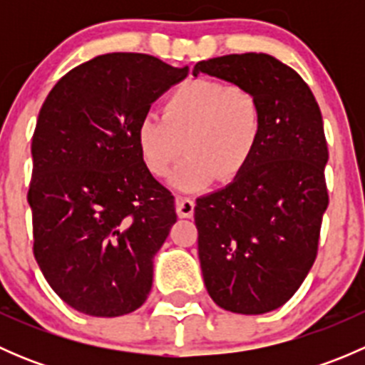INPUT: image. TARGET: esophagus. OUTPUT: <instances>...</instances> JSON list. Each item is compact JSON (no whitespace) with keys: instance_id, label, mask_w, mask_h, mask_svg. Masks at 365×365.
Masks as SVG:
<instances>
[{"instance_id":"esophagus-1","label":"esophagus","mask_w":365,"mask_h":365,"mask_svg":"<svg viewBox=\"0 0 365 365\" xmlns=\"http://www.w3.org/2000/svg\"><path fill=\"white\" fill-rule=\"evenodd\" d=\"M194 206H196V201L192 197H178L176 200V213L182 219H189L194 215Z\"/></svg>"}]
</instances>
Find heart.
Returning a JSON list of instances; mask_svg holds the SVG:
<instances>
[{
  "label": "heart",
  "instance_id": "obj_1",
  "mask_svg": "<svg viewBox=\"0 0 365 365\" xmlns=\"http://www.w3.org/2000/svg\"><path fill=\"white\" fill-rule=\"evenodd\" d=\"M263 132L259 98L242 84L194 79L164 101L162 114L148 113L135 130L143 164L165 178L183 155L189 159L175 176L182 190H200L215 176L227 182L247 168Z\"/></svg>",
  "mask_w": 365,
  "mask_h": 365
}]
</instances>
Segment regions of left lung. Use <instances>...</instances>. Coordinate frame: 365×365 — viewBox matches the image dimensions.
<instances>
[{"instance_id":"8db88e82","label":"left lung","mask_w":365,"mask_h":365,"mask_svg":"<svg viewBox=\"0 0 365 365\" xmlns=\"http://www.w3.org/2000/svg\"><path fill=\"white\" fill-rule=\"evenodd\" d=\"M200 72L247 86L263 111L247 168L194 208L208 295L226 311L263 314L295 295L318 254L329 206L322 111L307 83L270 54L203 60Z\"/></svg>"}]
</instances>
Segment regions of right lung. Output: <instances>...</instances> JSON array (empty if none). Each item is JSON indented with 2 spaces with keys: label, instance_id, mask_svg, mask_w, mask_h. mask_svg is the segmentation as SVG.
Returning a JSON list of instances; mask_svg holds the SVG:
<instances>
[{
  "label": "right lung",
  "instance_id": "add662e5",
  "mask_svg": "<svg viewBox=\"0 0 365 365\" xmlns=\"http://www.w3.org/2000/svg\"><path fill=\"white\" fill-rule=\"evenodd\" d=\"M187 76L150 54H102L65 73L42 104L28 189L33 254L76 311L114 318L150 295L176 210L143 164L135 130Z\"/></svg>",
  "mask_w": 365,
  "mask_h": 365
}]
</instances>
